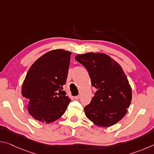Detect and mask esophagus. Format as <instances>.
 <instances>
[{"label": "esophagus", "instance_id": "1", "mask_svg": "<svg viewBox=\"0 0 154 154\" xmlns=\"http://www.w3.org/2000/svg\"><path fill=\"white\" fill-rule=\"evenodd\" d=\"M80 98H81V96H80V95H78V96H75V98L77 99V100H78V99H79Z\"/></svg>", "mask_w": 154, "mask_h": 154}]
</instances>
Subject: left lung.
Here are the masks:
<instances>
[{"mask_svg":"<svg viewBox=\"0 0 154 154\" xmlns=\"http://www.w3.org/2000/svg\"><path fill=\"white\" fill-rule=\"evenodd\" d=\"M75 60L89 73L92 85L97 89L91 103L85 106L87 118L100 127L118 123L127 113L132 100V89L122 66L105 54L89 52Z\"/></svg>","mask_w":154,"mask_h":154,"instance_id":"8db88e82","label":"left lung"}]
</instances>
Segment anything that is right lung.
Here are the masks:
<instances>
[{
  "instance_id": "right-lung-1",
  "label": "right lung",
  "mask_w": 154,
  "mask_h": 154,
  "mask_svg": "<svg viewBox=\"0 0 154 154\" xmlns=\"http://www.w3.org/2000/svg\"><path fill=\"white\" fill-rule=\"evenodd\" d=\"M71 52L54 49L34 62L23 82L22 94L32 118L42 123L55 122L64 113L71 102L61 94L66 84Z\"/></svg>"
}]
</instances>
